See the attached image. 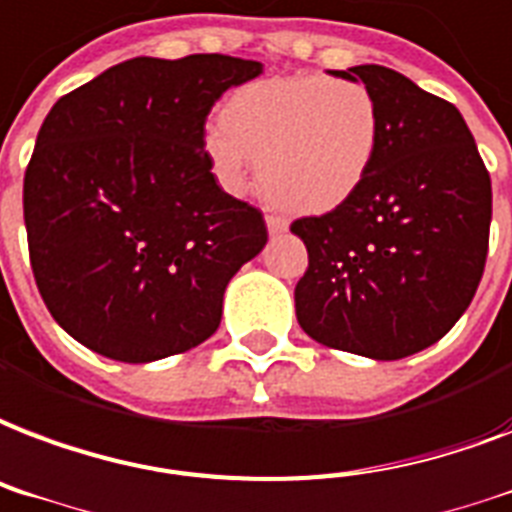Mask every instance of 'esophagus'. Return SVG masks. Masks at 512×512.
Instances as JSON below:
<instances>
[{"instance_id":"obj_1","label":"esophagus","mask_w":512,"mask_h":512,"mask_svg":"<svg viewBox=\"0 0 512 512\" xmlns=\"http://www.w3.org/2000/svg\"><path fill=\"white\" fill-rule=\"evenodd\" d=\"M265 225H268V233H271V236H282L284 230H287V220L279 217V214H268V217H265Z\"/></svg>"}]
</instances>
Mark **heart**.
Returning <instances> with one entry per match:
<instances>
[{
  "label": "heart",
  "instance_id": "b5f03b06",
  "mask_svg": "<svg viewBox=\"0 0 512 512\" xmlns=\"http://www.w3.org/2000/svg\"><path fill=\"white\" fill-rule=\"evenodd\" d=\"M381 144V112L368 85L351 77H271L225 99L206 155L222 185L241 193L249 161L273 204L327 214L368 182Z\"/></svg>",
  "mask_w": 512,
  "mask_h": 512
}]
</instances>
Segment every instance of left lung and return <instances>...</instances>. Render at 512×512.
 I'll list each match as a JSON object with an SVG mask.
<instances>
[{
    "label": "left lung",
    "instance_id": "8db88e82",
    "mask_svg": "<svg viewBox=\"0 0 512 512\" xmlns=\"http://www.w3.org/2000/svg\"><path fill=\"white\" fill-rule=\"evenodd\" d=\"M333 74L376 96L381 144L360 193L290 225L308 249L295 314L322 346L403 360L440 341L478 290L491 177L451 101L378 64Z\"/></svg>",
    "mask_w": 512,
    "mask_h": 512
}]
</instances>
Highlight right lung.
Returning a JSON list of instances; mask_svg holds the SVG:
<instances>
[{
    "label": "right lung",
    "instance_id": "1",
    "mask_svg": "<svg viewBox=\"0 0 512 512\" xmlns=\"http://www.w3.org/2000/svg\"><path fill=\"white\" fill-rule=\"evenodd\" d=\"M260 61L131 58L53 104L23 177L34 282L96 354L152 362L204 343L265 247L263 212L217 185L206 117Z\"/></svg>",
    "mask_w": 512,
    "mask_h": 512
}]
</instances>
